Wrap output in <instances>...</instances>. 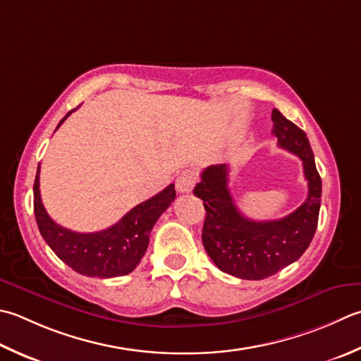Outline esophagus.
I'll use <instances>...</instances> for the list:
<instances>
[{
    "label": "esophagus",
    "mask_w": 361,
    "mask_h": 361,
    "mask_svg": "<svg viewBox=\"0 0 361 361\" xmlns=\"http://www.w3.org/2000/svg\"><path fill=\"white\" fill-rule=\"evenodd\" d=\"M197 180H199V176H197L194 171H189V169L188 171H183L178 175V178H176V190L183 194L190 192L194 189Z\"/></svg>",
    "instance_id": "34e87169"
}]
</instances>
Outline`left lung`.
<instances>
[{"instance_id": "8db88e82", "label": "left lung", "mask_w": 361, "mask_h": 361, "mask_svg": "<svg viewBox=\"0 0 361 361\" xmlns=\"http://www.w3.org/2000/svg\"><path fill=\"white\" fill-rule=\"evenodd\" d=\"M274 136L279 147L302 159L308 195L300 207L277 221H252L233 202L228 190V166H209L194 195L203 200L202 241L222 272L244 280H263L299 259L308 249L317 227L322 183L307 134L272 109Z\"/></svg>"}]
</instances>
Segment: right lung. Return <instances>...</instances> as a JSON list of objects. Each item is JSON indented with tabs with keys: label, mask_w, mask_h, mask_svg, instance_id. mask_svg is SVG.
<instances>
[{
	"label": "right lung",
	"mask_w": 361,
	"mask_h": 361,
	"mask_svg": "<svg viewBox=\"0 0 361 361\" xmlns=\"http://www.w3.org/2000/svg\"><path fill=\"white\" fill-rule=\"evenodd\" d=\"M70 114L72 111L61 120L58 128ZM39 173L40 166L34 180V216L40 235L59 259L86 277H120L136 269L148 247L153 225L176 195L175 186L169 185L134 207L112 227L95 233H76L61 227L48 216L40 199Z\"/></svg>",
	"instance_id": "right-lung-1"
}]
</instances>
